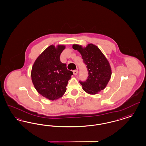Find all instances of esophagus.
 Listing matches in <instances>:
<instances>
[{
	"label": "esophagus",
	"mask_w": 146,
	"mask_h": 146,
	"mask_svg": "<svg viewBox=\"0 0 146 146\" xmlns=\"http://www.w3.org/2000/svg\"><path fill=\"white\" fill-rule=\"evenodd\" d=\"M73 74H74L75 76H76V75L78 74V70H74L73 71Z\"/></svg>",
	"instance_id": "obj_1"
}]
</instances>
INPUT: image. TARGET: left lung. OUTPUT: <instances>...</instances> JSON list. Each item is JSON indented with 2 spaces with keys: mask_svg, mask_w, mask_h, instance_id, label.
I'll use <instances>...</instances> for the list:
<instances>
[{
  "mask_svg": "<svg viewBox=\"0 0 146 146\" xmlns=\"http://www.w3.org/2000/svg\"><path fill=\"white\" fill-rule=\"evenodd\" d=\"M72 47L81 54L88 72V79L79 82L83 90L90 94H97L106 88L111 78L112 71L108 60L94 44H88L86 47L73 44Z\"/></svg>",
  "mask_w": 146,
  "mask_h": 146,
  "instance_id": "left-lung-1",
  "label": "left lung"
}]
</instances>
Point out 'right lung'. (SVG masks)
<instances>
[{
  "label": "right lung",
  "instance_id": "1",
  "mask_svg": "<svg viewBox=\"0 0 146 146\" xmlns=\"http://www.w3.org/2000/svg\"><path fill=\"white\" fill-rule=\"evenodd\" d=\"M64 45H51L36 58L33 66L31 77L36 91L50 100L61 98L66 91L73 72L60 61Z\"/></svg>",
  "mask_w": 146,
  "mask_h": 146
}]
</instances>
